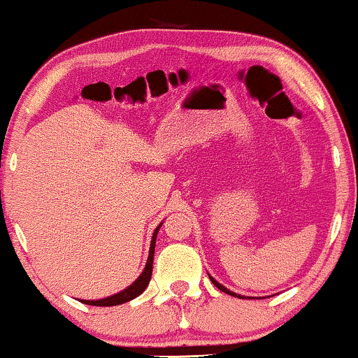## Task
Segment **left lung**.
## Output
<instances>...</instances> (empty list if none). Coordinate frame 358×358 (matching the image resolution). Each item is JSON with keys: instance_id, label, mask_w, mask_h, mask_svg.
I'll return each mask as SVG.
<instances>
[{"instance_id": "obj_1", "label": "left lung", "mask_w": 358, "mask_h": 358, "mask_svg": "<svg viewBox=\"0 0 358 358\" xmlns=\"http://www.w3.org/2000/svg\"><path fill=\"white\" fill-rule=\"evenodd\" d=\"M211 278V282L214 283V287H217L219 289H221V291H224V293H227V294H230V296H236L235 293H232V291H230V289H227V288H225V287H222V285L221 283H217L216 282V280H214L213 277H210ZM240 298H241V296H240Z\"/></svg>"}]
</instances>
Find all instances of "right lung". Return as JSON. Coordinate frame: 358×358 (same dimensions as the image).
Instances as JSON below:
<instances>
[{
  "label": "right lung",
  "mask_w": 358,
  "mask_h": 358,
  "mask_svg": "<svg viewBox=\"0 0 358 358\" xmlns=\"http://www.w3.org/2000/svg\"><path fill=\"white\" fill-rule=\"evenodd\" d=\"M162 224L158 225L155 232H153L152 236V245H150V251H148V259L145 264V268L144 272L141 273V277L136 280V282L131 285V287L126 288L124 291L118 294H113L110 296V298L106 299H99V301H81L85 302L87 306H99V307H107V306H118V304H124V302H128L131 299H134L139 296L141 293H144V289L147 288L148 282H150V277H152V267H153V252H155V241H157V234L158 230H160Z\"/></svg>",
  "instance_id": "obj_1"
}]
</instances>
